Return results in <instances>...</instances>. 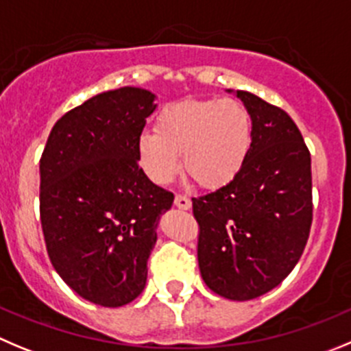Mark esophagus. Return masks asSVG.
Instances as JSON below:
<instances>
[{
  "instance_id": "34e87169",
  "label": "esophagus",
  "mask_w": 351,
  "mask_h": 351,
  "mask_svg": "<svg viewBox=\"0 0 351 351\" xmlns=\"http://www.w3.org/2000/svg\"><path fill=\"white\" fill-rule=\"evenodd\" d=\"M175 206L178 209H191L192 208V201L186 195H176L175 197Z\"/></svg>"
}]
</instances>
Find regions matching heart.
Returning a JSON list of instances; mask_svg holds the SVG:
<instances>
[{
	"mask_svg": "<svg viewBox=\"0 0 351 351\" xmlns=\"http://www.w3.org/2000/svg\"><path fill=\"white\" fill-rule=\"evenodd\" d=\"M253 147V117L234 98L185 100L160 110L156 131L136 138V159L157 185H168L183 168L204 189L228 185Z\"/></svg>",
	"mask_w": 351,
	"mask_h": 351,
	"instance_id": "obj_1",
	"label": "heart"
}]
</instances>
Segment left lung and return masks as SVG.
I'll use <instances>...</instances> for the list:
<instances>
[{
  "instance_id": "8db88e82",
  "label": "left lung",
  "mask_w": 351,
  "mask_h": 351,
  "mask_svg": "<svg viewBox=\"0 0 351 351\" xmlns=\"http://www.w3.org/2000/svg\"><path fill=\"white\" fill-rule=\"evenodd\" d=\"M253 117V147L228 185L192 199L197 260L213 293L247 301L279 286L312 227V159L294 121L250 91H234Z\"/></svg>"
}]
</instances>
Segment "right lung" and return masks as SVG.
<instances>
[{"label": "right lung", "mask_w": 351, "mask_h": 351, "mask_svg": "<svg viewBox=\"0 0 351 351\" xmlns=\"http://www.w3.org/2000/svg\"><path fill=\"white\" fill-rule=\"evenodd\" d=\"M156 95L124 86L55 123L39 160V211L51 265L81 298L117 308L142 294L160 215L173 194L136 159Z\"/></svg>", "instance_id": "obj_1"}]
</instances>
